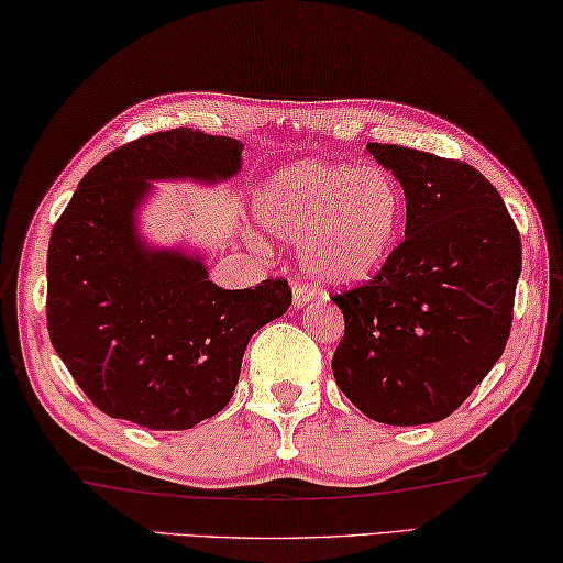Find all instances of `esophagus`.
I'll return each instance as SVG.
<instances>
[{
  "label": "esophagus",
  "instance_id": "obj_1",
  "mask_svg": "<svg viewBox=\"0 0 563 563\" xmlns=\"http://www.w3.org/2000/svg\"><path fill=\"white\" fill-rule=\"evenodd\" d=\"M313 298V288L308 283H292V306L303 308Z\"/></svg>",
  "mask_w": 563,
  "mask_h": 563
}]
</instances>
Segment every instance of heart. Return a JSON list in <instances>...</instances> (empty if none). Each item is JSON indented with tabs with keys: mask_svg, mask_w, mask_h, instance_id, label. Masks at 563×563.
<instances>
[{
	"mask_svg": "<svg viewBox=\"0 0 563 563\" xmlns=\"http://www.w3.org/2000/svg\"><path fill=\"white\" fill-rule=\"evenodd\" d=\"M255 212L273 234L300 238V263L310 278L356 285L389 260L405 228L407 199L379 166L300 162L263 184Z\"/></svg>",
	"mask_w": 563,
	"mask_h": 563,
	"instance_id": "heart-1",
	"label": "heart"
}]
</instances>
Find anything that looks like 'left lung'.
I'll return each mask as SVG.
<instances>
[{
    "label": "left lung",
    "mask_w": 563,
    "mask_h": 563,
    "mask_svg": "<svg viewBox=\"0 0 563 563\" xmlns=\"http://www.w3.org/2000/svg\"><path fill=\"white\" fill-rule=\"evenodd\" d=\"M366 148L405 189V240L372 280L331 298L346 321L331 368L368 419L440 422L506 349L521 234L470 164L391 144Z\"/></svg>",
    "instance_id": "1"
}]
</instances>
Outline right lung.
<instances>
[{
	"mask_svg": "<svg viewBox=\"0 0 563 563\" xmlns=\"http://www.w3.org/2000/svg\"><path fill=\"white\" fill-rule=\"evenodd\" d=\"M242 144L172 129L90 169L47 247V331L93 405L148 430H189L228 407L247 341L290 308L285 278L222 290L201 257L154 250L136 209L156 179L224 181Z\"/></svg>",
	"mask_w": 563,
	"mask_h": 563,
	"instance_id": "obj_1",
	"label": "right lung"
}]
</instances>
